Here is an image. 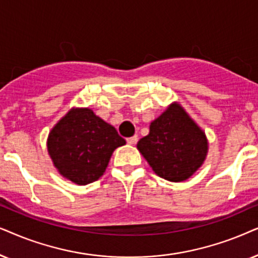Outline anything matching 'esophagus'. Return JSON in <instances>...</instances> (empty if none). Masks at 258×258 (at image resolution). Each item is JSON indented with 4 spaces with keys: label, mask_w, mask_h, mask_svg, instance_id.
Segmentation results:
<instances>
[{
    "label": "esophagus",
    "mask_w": 258,
    "mask_h": 258,
    "mask_svg": "<svg viewBox=\"0 0 258 258\" xmlns=\"http://www.w3.org/2000/svg\"><path fill=\"white\" fill-rule=\"evenodd\" d=\"M137 140H138V136H133V137H130V138H127L126 142L128 145H135Z\"/></svg>",
    "instance_id": "obj_1"
}]
</instances>
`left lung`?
<instances>
[{
  "mask_svg": "<svg viewBox=\"0 0 258 258\" xmlns=\"http://www.w3.org/2000/svg\"><path fill=\"white\" fill-rule=\"evenodd\" d=\"M158 176L170 181H183L202 166L208 142L180 105L172 104L150 125V133L137 144Z\"/></svg>",
  "mask_w": 258,
  "mask_h": 258,
  "instance_id": "1",
  "label": "left lung"
}]
</instances>
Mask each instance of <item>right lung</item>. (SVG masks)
Masks as SVG:
<instances>
[{
    "mask_svg": "<svg viewBox=\"0 0 258 258\" xmlns=\"http://www.w3.org/2000/svg\"><path fill=\"white\" fill-rule=\"evenodd\" d=\"M114 127L89 108L72 109L48 136V153L59 172L86 185L104 174L116 147L125 145Z\"/></svg>",
    "mask_w": 258,
    "mask_h": 258,
    "instance_id": "1",
    "label": "right lung"
}]
</instances>
